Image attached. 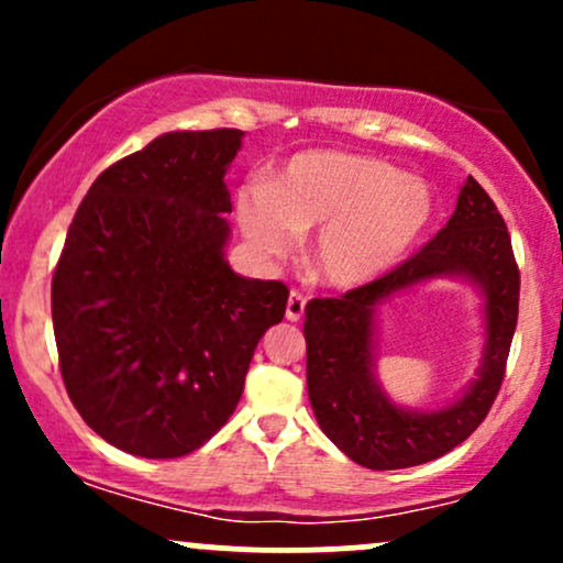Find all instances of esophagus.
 I'll return each mask as SVG.
<instances>
[{"label":"esophagus","instance_id":"34e87169","mask_svg":"<svg viewBox=\"0 0 563 563\" xmlns=\"http://www.w3.org/2000/svg\"><path fill=\"white\" fill-rule=\"evenodd\" d=\"M303 307H307V299L294 290V294L288 296V303H286V320L299 322L303 318Z\"/></svg>","mask_w":563,"mask_h":563}]
</instances>
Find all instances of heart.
<instances>
[{
  "mask_svg": "<svg viewBox=\"0 0 563 563\" xmlns=\"http://www.w3.org/2000/svg\"><path fill=\"white\" fill-rule=\"evenodd\" d=\"M434 214L423 179L380 158L303 151L269 185L238 192V222L260 256L283 260L313 232L309 264L331 288H360L391 273Z\"/></svg>",
  "mask_w": 563,
  "mask_h": 563,
  "instance_id": "1",
  "label": "heart"
}]
</instances>
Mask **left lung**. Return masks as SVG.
Here are the masks:
<instances>
[{"instance_id": "8db88e82", "label": "left lung", "mask_w": 563, "mask_h": 563, "mask_svg": "<svg viewBox=\"0 0 563 563\" xmlns=\"http://www.w3.org/2000/svg\"><path fill=\"white\" fill-rule=\"evenodd\" d=\"M434 276H461L485 296V352L470 389L439 411L394 406L375 376V314L391 295ZM519 318V267L493 198L474 177L457 196L455 214L418 254L339 299L303 309L307 389L314 418L344 455L373 471L437 461L479 429L503 376Z\"/></svg>"}]
</instances>
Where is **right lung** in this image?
I'll return each mask as SVG.
<instances>
[{"mask_svg": "<svg viewBox=\"0 0 563 563\" xmlns=\"http://www.w3.org/2000/svg\"><path fill=\"white\" fill-rule=\"evenodd\" d=\"M241 129L166 132L84 196L53 277L66 391L108 444L183 457L228 423L288 288L232 273L230 190Z\"/></svg>", "mask_w": 563, "mask_h": 563, "instance_id": "right-lung-1", "label": "right lung"}]
</instances>
